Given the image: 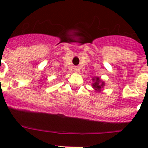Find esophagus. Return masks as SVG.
I'll use <instances>...</instances> for the list:
<instances>
[{"mask_svg": "<svg viewBox=\"0 0 148 148\" xmlns=\"http://www.w3.org/2000/svg\"><path fill=\"white\" fill-rule=\"evenodd\" d=\"M74 71L75 72H79V71H80V69H79V67H75L74 68Z\"/></svg>", "mask_w": 148, "mask_h": 148, "instance_id": "esophagus-1", "label": "esophagus"}]
</instances>
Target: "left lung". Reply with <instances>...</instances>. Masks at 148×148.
Returning a JSON list of instances; mask_svg holds the SVG:
<instances>
[{
    "label": "left lung",
    "mask_w": 148,
    "mask_h": 148,
    "mask_svg": "<svg viewBox=\"0 0 148 148\" xmlns=\"http://www.w3.org/2000/svg\"><path fill=\"white\" fill-rule=\"evenodd\" d=\"M93 81H94V83L92 84L93 88H95V90H96L97 91H100L101 88L104 86V82L101 81V80L99 77H94Z\"/></svg>",
    "instance_id": "left-lung-1"
}]
</instances>
